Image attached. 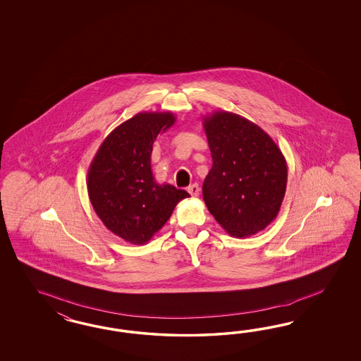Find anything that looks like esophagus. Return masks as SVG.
<instances>
[{"instance_id":"obj_1","label":"esophagus","mask_w":361,"mask_h":361,"mask_svg":"<svg viewBox=\"0 0 361 361\" xmlns=\"http://www.w3.org/2000/svg\"><path fill=\"white\" fill-rule=\"evenodd\" d=\"M188 192L190 193L192 197H198V195H200V186H198V184H192V185L188 188Z\"/></svg>"}]
</instances>
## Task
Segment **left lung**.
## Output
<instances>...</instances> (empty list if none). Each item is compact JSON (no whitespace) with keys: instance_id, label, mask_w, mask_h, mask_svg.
<instances>
[{"instance_id":"left-lung-1","label":"left lung","mask_w":361,"mask_h":361,"mask_svg":"<svg viewBox=\"0 0 361 361\" xmlns=\"http://www.w3.org/2000/svg\"><path fill=\"white\" fill-rule=\"evenodd\" d=\"M213 165L202 196L231 237L247 238L276 219L287 185L283 153L255 123L228 111L204 116Z\"/></svg>"}]
</instances>
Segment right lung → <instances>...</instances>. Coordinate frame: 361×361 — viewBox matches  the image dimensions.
I'll use <instances>...</instances> for the list:
<instances>
[{
  "label": "right lung",
  "instance_id": "right-lung-1",
  "mask_svg": "<svg viewBox=\"0 0 361 361\" xmlns=\"http://www.w3.org/2000/svg\"><path fill=\"white\" fill-rule=\"evenodd\" d=\"M169 112H139L103 140L87 173L91 205L107 229L144 245L161 229L176 205L190 195L157 184L151 168L153 142L175 124Z\"/></svg>",
  "mask_w": 361,
  "mask_h": 361
}]
</instances>
